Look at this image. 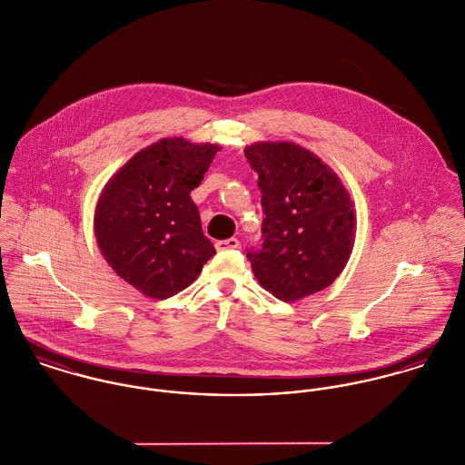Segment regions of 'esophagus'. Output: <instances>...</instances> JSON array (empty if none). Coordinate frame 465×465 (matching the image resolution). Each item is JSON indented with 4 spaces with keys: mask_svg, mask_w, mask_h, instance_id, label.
<instances>
[{
    "mask_svg": "<svg viewBox=\"0 0 465 465\" xmlns=\"http://www.w3.org/2000/svg\"><path fill=\"white\" fill-rule=\"evenodd\" d=\"M216 251H231V249H238L240 242L236 238H229V240H220L214 243Z\"/></svg>",
    "mask_w": 465,
    "mask_h": 465,
    "instance_id": "obj_1",
    "label": "esophagus"
}]
</instances>
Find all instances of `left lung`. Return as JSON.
Returning <instances> with one entry per match:
<instances>
[{
  "label": "left lung",
  "instance_id": "left-lung-1",
  "mask_svg": "<svg viewBox=\"0 0 465 465\" xmlns=\"http://www.w3.org/2000/svg\"><path fill=\"white\" fill-rule=\"evenodd\" d=\"M260 175L262 249L247 251L260 284L279 301H297L328 288L352 251L354 211L331 170L293 143L245 148Z\"/></svg>",
  "mask_w": 465,
  "mask_h": 465
}]
</instances>
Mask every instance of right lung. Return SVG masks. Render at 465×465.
I'll use <instances>...</instances> for the list:
<instances>
[{"label": "right lung", "instance_id": "obj_1", "mask_svg": "<svg viewBox=\"0 0 465 465\" xmlns=\"http://www.w3.org/2000/svg\"><path fill=\"white\" fill-rule=\"evenodd\" d=\"M218 150L161 139L137 152L102 192L94 213L98 247L143 295L168 299L183 292L216 254L190 193Z\"/></svg>", "mask_w": 465, "mask_h": 465}]
</instances>
